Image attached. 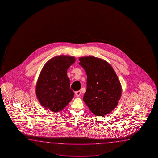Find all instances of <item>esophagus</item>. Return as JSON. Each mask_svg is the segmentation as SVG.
<instances>
[{"label": "esophagus", "instance_id": "esophagus-1", "mask_svg": "<svg viewBox=\"0 0 158 158\" xmlns=\"http://www.w3.org/2000/svg\"><path fill=\"white\" fill-rule=\"evenodd\" d=\"M81 94V92L80 90L77 91L75 92V94H76V95L77 97H80Z\"/></svg>", "mask_w": 158, "mask_h": 158}]
</instances>
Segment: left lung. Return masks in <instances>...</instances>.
<instances>
[{
	"mask_svg": "<svg viewBox=\"0 0 158 158\" xmlns=\"http://www.w3.org/2000/svg\"><path fill=\"white\" fill-rule=\"evenodd\" d=\"M87 74V89L83 101L95 115L110 114L118 103L121 85L114 69L106 61L94 56L79 58Z\"/></svg>",
	"mask_w": 158,
	"mask_h": 158,
	"instance_id": "1",
	"label": "left lung"
}]
</instances>
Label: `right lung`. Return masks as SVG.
Here are the masks:
<instances>
[{
  "instance_id": "obj_1",
  "label": "right lung",
  "mask_w": 158,
  "mask_h": 158,
  "mask_svg": "<svg viewBox=\"0 0 158 158\" xmlns=\"http://www.w3.org/2000/svg\"><path fill=\"white\" fill-rule=\"evenodd\" d=\"M75 61L73 56L60 55L51 59L44 65L35 89L37 98L44 108L59 112L74 97L67 72Z\"/></svg>"
}]
</instances>
